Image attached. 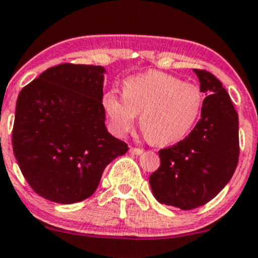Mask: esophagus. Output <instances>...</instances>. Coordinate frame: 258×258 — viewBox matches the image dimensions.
Listing matches in <instances>:
<instances>
[{"mask_svg":"<svg viewBox=\"0 0 258 258\" xmlns=\"http://www.w3.org/2000/svg\"><path fill=\"white\" fill-rule=\"evenodd\" d=\"M130 153L134 154V155H140V154L144 153V150L140 148H131L130 149Z\"/></svg>","mask_w":258,"mask_h":258,"instance_id":"34e87169","label":"esophagus"}]
</instances>
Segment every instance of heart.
Listing matches in <instances>:
<instances>
[{"instance_id":"obj_1","label":"heart","mask_w":258,"mask_h":258,"mask_svg":"<svg viewBox=\"0 0 258 258\" xmlns=\"http://www.w3.org/2000/svg\"><path fill=\"white\" fill-rule=\"evenodd\" d=\"M204 104L199 86L172 75L150 71L126 79L122 96L108 91L103 105L112 131L124 136L132 130L136 114L144 136L151 144L165 146L183 139L196 123Z\"/></svg>"}]
</instances>
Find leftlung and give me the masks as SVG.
<instances>
[{
  "label": "left lung",
  "mask_w": 258,
  "mask_h": 258,
  "mask_svg": "<svg viewBox=\"0 0 258 258\" xmlns=\"http://www.w3.org/2000/svg\"><path fill=\"white\" fill-rule=\"evenodd\" d=\"M205 93L201 118L191 134L159 150L160 167L150 187L160 204L192 210L214 199L234 174L239 158L238 113L220 81L206 70H194Z\"/></svg>",
  "instance_id": "8db88e82"
}]
</instances>
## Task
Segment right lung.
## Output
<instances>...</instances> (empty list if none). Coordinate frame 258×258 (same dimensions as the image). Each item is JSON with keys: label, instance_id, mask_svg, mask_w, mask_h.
Returning a JSON list of instances; mask_svg holds the SVG:
<instances>
[{"label": "right lung", "instance_id": "right-lung-1", "mask_svg": "<svg viewBox=\"0 0 258 258\" xmlns=\"http://www.w3.org/2000/svg\"><path fill=\"white\" fill-rule=\"evenodd\" d=\"M104 69L62 63L21 89L13 149L24 178L40 197L74 204L95 192L105 167L128 146L107 131Z\"/></svg>", "mask_w": 258, "mask_h": 258}]
</instances>
